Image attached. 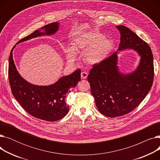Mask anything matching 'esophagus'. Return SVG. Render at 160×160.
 I'll use <instances>...</instances> for the list:
<instances>
[{
  "instance_id": "obj_1",
  "label": "esophagus",
  "mask_w": 160,
  "mask_h": 160,
  "mask_svg": "<svg viewBox=\"0 0 160 160\" xmlns=\"http://www.w3.org/2000/svg\"><path fill=\"white\" fill-rule=\"evenodd\" d=\"M88 72H86V71H83L81 72V78L82 79H86L87 77H88Z\"/></svg>"
}]
</instances>
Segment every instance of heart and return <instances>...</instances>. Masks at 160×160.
I'll list each match as a JSON object with an SVG mask.
<instances>
[{
    "instance_id": "heart-1",
    "label": "heart",
    "mask_w": 160,
    "mask_h": 160,
    "mask_svg": "<svg viewBox=\"0 0 160 160\" xmlns=\"http://www.w3.org/2000/svg\"><path fill=\"white\" fill-rule=\"evenodd\" d=\"M73 47H68L65 52L67 58L74 60L79 53H86V62L90 65H97L103 62L110 55L114 47L113 41L104 38L102 33L93 32H83L76 37Z\"/></svg>"
}]
</instances>
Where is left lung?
<instances>
[{
    "label": "left lung",
    "mask_w": 160,
    "mask_h": 160,
    "mask_svg": "<svg viewBox=\"0 0 160 160\" xmlns=\"http://www.w3.org/2000/svg\"><path fill=\"white\" fill-rule=\"evenodd\" d=\"M116 28L121 33L118 49L103 62L94 65L88 77L98 110L110 117L121 116L135 109L148 93L154 78L150 47L127 27ZM125 49H133L140 57L137 69L129 73H122L118 66V54Z\"/></svg>",
    "instance_id": "8db88e82"
}]
</instances>
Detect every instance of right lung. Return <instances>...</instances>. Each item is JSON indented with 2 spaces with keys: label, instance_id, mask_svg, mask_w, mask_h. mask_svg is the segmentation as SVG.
<instances>
[{
  "label": "right lung",
  "instance_id": "add662e5",
  "mask_svg": "<svg viewBox=\"0 0 160 160\" xmlns=\"http://www.w3.org/2000/svg\"><path fill=\"white\" fill-rule=\"evenodd\" d=\"M59 28V22L47 24L21 39L15 45L32 38L54 35ZM15 45L10 52L8 67L9 82L15 98L25 111L38 119L47 121H56L62 119L69 110V105L65 102L66 95L80 81L81 70L78 69L71 74L63 76L53 84H32L24 79L16 68L13 59V50Z\"/></svg>",
  "mask_w": 160,
  "mask_h": 160
}]
</instances>
